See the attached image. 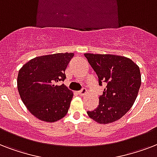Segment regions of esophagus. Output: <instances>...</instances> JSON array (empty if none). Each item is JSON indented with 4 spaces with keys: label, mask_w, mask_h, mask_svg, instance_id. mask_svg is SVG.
<instances>
[{
    "label": "esophagus",
    "mask_w": 157,
    "mask_h": 157,
    "mask_svg": "<svg viewBox=\"0 0 157 157\" xmlns=\"http://www.w3.org/2000/svg\"><path fill=\"white\" fill-rule=\"evenodd\" d=\"M87 93H88V91H87V90H86V89H85V88H83L82 90H81L77 92V94H78L79 95H81V96L86 95Z\"/></svg>",
    "instance_id": "esophagus-1"
}]
</instances>
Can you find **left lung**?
<instances>
[{
	"mask_svg": "<svg viewBox=\"0 0 157 157\" xmlns=\"http://www.w3.org/2000/svg\"><path fill=\"white\" fill-rule=\"evenodd\" d=\"M97 74L99 86L106 88L96 109L89 111L91 119L108 124L121 119L136 99L141 86L139 67L129 58L114 54H84Z\"/></svg>",
	"mask_w": 157,
	"mask_h": 157,
	"instance_id": "obj_1",
	"label": "left lung"
}]
</instances>
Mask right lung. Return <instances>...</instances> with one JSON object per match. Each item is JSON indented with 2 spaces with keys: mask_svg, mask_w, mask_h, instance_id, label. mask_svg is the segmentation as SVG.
Instances as JSON below:
<instances>
[{
  "mask_svg": "<svg viewBox=\"0 0 157 157\" xmlns=\"http://www.w3.org/2000/svg\"><path fill=\"white\" fill-rule=\"evenodd\" d=\"M73 53H59L36 57L18 71L17 86L28 111L40 121L54 122L68 112L73 93L59 81L66 78L65 70Z\"/></svg>",
  "mask_w": 157,
  "mask_h": 157,
  "instance_id": "right-lung-1",
  "label": "right lung"
}]
</instances>
